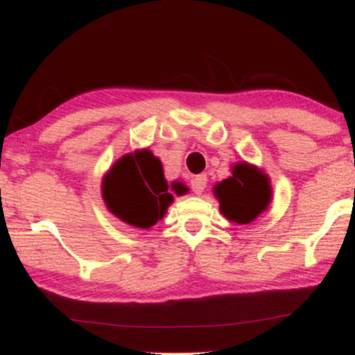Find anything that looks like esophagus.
<instances>
[{
  "label": "esophagus",
  "instance_id": "esophagus-1",
  "mask_svg": "<svg viewBox=\"0 0 355 355\" xmlns=\"http://www.w3.org/2000/svg\"><path fill=\"white\" fill-rule=\"evenodd\" d=\"M191 186H192L193 193H197V196H202V192L205 191V187H207V176H205V174H198V176L193 178Z\"/></svg>",
  "mask_w": 355,
  "mask_h": 355
}]
</instances>
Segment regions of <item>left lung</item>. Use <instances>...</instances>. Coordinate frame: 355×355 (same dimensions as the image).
I'll use <instances>...</instances> for the list:
<instances>
[{
	"instance_id": "8db88e82",
	"label": "left lung",
	"mask_w": 355,
	"mask_h": 355,
	"mask_svg": "<svg viewBox=\"0 0 355 355\" xmlns=\"http://www.w3.org/2000/svg\"><path fill=\"white\" fill-rule=\"evenodd\" d=\"M231 173L232 176L215 184L213 193L226 220L249 225L271 203L270 178L260 168L245 162L232 164Z\"/></svg>"
}]
</instances>
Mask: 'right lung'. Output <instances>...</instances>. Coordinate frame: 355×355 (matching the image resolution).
Returning <instances> with one entry per match:
<instances>
[{"instance_id":"right-lung-1","label":"right lung","mask_w":355,"mask_h":355,"mask_svg":"<svg viewBox=\"0 0 355 355\" xmlns=\"http://www.w3.org/2000/svg\"><path fill=\"white\" fill-rule=\"evenodd\" d=\"M101 197L110 213L139 230L157 225L174 200L168 192L163 164L148 148L123 155L108 169L101 182Z\"/></svg>"}]
</instances>
